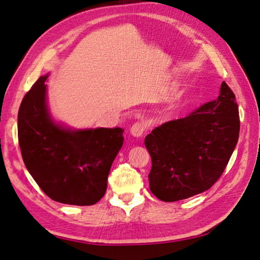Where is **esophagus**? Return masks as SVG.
Returning a JSON list of instances; mask_svg holds the SVG:
<instances>
[{
  "label": "esophagus",
  "instance_id": "1",
  "mask_svg": "<svg viewBox=\"0 0 260 260\" xmlns=\"http://www.w3.org/2000/svg\"><path fill=\"white\" fill-rule=\"evenodd\" d=\"M145 127H146V125L144 123H142V121L141 123H135L133 126L131 127L129 133L132 136H134V137H141L143 135V133H144Z\"/></svg>",
  "mask_w": 260,
  "mask_h": 260
}]
</instances>
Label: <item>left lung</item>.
Segmentation results:
<instances>
[{"mask_svg":"<svg viewBox=\"0 0 260 260\" xmlns=\"http://www.w3.org/2000/svg\"><path fill=\"white\" fill-rule=\"evenodd\" d=\"M239 129L235 93L223 81L215 101L155 127L145 137L152 158L151 192L174 202L209 190L227 167Z\"/></svg>","mask_w":260,"mask_h":260,"instance_id":"1","label":"left lung"}]
</instances>
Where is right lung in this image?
Returning a JSON list of instances; mask_svg holds the SVG:
<instances>
[{
	"instance_id": "add662e5",
	"label": "right lung",
	"mask_w": 260,
	"mask_h": 260,
	"mask_svg": "<svg viewBox=\"0 0 260 260\" xmlns=\"http://www.w3.org/2000/svg\"><path fill=\"white\" fill-rule=\"evenodd\" d=\"M41 76L26 92L18 114V136L25 168L52 200L91 206L104 197L124 129L74 128L54 119Z\"/></svg>"
}]
</instances>
